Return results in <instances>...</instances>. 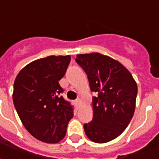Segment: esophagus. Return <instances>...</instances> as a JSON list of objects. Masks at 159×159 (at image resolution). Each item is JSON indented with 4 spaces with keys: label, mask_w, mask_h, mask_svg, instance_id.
I'll use <instances>...</instances> for the list:
<instances>
[{
    "label": "esophagus",
    "mask_w": 159,
    "mask_h": 159,
    "mask_svg": "<svg viewBox=\"0 0 159 159\" xmlns=\"http://www.w3.org/2000/svg\"><path fill=\"white\" fill-rule=\"evenodd\" d=\"M80 100H81V99H80V98H77V99H76V100H75V102H76V105H77V104L79 103V102H80Z\"/></svg>",
    "instance_id": "obj_1"
}]
</instances>
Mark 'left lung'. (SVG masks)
<instances>
[{
    "label": "left lung",
    "instance_id": "left-lung-1",
    "mask_svg": "<svg viewBox=\"0 0 159 159\" xmlns=\"http://www.w3.org/2000/svg\"><path fill=\"white\" fill-rule=\"evenodd\" d=\"M76 63L86 72L93 97V120L85 123L89 139L106 143L123 133L135 109L137 84L131 73L109 56L100 52L77 54Z\"/></svg>",
    "mask_w": 159,
    "mask_h": 159
}]
</instances>
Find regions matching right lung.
I'll return each mask as SVG.
<instances>
[{
	"mask_svg": "<svg viewBox=\"0 0 159 159\" xmlns=\"http://www.w3.org/2000/svg\"><path fill=\"white\" fill-rule=\"evenodd\" d=\"M70 56L51 55L25 66L16 76L12 100L27 131L46 143H58L66 136L73 107L59 94V81L66 74Z\"/></svg>",
	"mask_w": 159,
	"mask_h": 159,
	"instance_id": "1",
	"label": "right lung"
}]
</instances>
